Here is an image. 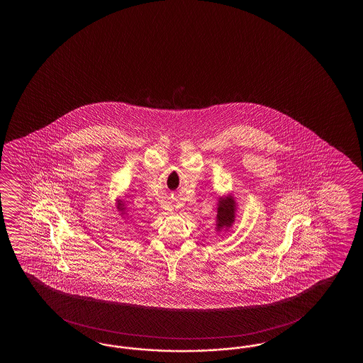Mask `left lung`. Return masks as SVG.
Masks as SVG:
<instances>
[{
  "instance_id": "8db88e82",
  "label": "left lung",
  "mask_w": 363,
  "mask_h": 363,
  "mask_svg": "<svg viewBox=\"0 0 363 363\" xmlns=\"http://www.w3.org/2000/svg\"><path fill=\"white\" fill-rule=\"evenodd\" d=\"M235 201L232 197L219 199L218 203V214H216V227L218 230L223 227H231L235 222Z\"/></svg>"
}]
</instances>
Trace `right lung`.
Returning a JSON list of instances; mask_svg holds the SVG:
<instances>
[{
  "instance_id": "1",
  "label": "right lung",
  "mask_w": 363,
  "mask_h": 363,
  "mask_svg": "<svg viewBox=\"0 0 363 363\" xmlns=\"http://www.w3.org/2000/svg\"><path fill=\"white\" fill-rule=\"evenodd\" d=\"M118 206H119V208H121V210H123V205H122V203H119V205H118Z\"/></svg>"
}]
</instances>
